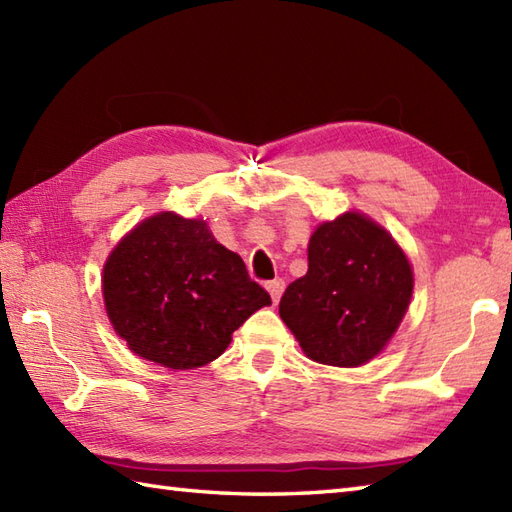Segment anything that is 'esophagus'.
Instances as JSON below:
<instances>
[{
    "mask_svg": "<svg viewBox=\"0 0 512 512\" xmlns=\"http://www.w3.org/2000/svg\"><path fill=\"white\" fill-rule=\"evenodd\" d=\"M284 288H286V284L281 279H273V281H268L266 284V290L270 292V299H273V303H277L279 299H281V292H284Z\"/></svg>",
    "mask_w": 512,
    "mask_h": 512,
    "instance_id": "34e87169",
    "label": "esophagus"
}]
</instances>
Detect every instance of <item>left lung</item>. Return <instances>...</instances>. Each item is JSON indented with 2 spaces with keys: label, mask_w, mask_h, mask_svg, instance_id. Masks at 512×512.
Returning <instances> with one entry per match:
<instances>
[{
  "label": "left lung",
  "mask_w": 512,
  "mask_h": 512,
  "mask_svg": "<svg viewBox=\"0 0 512 512\" xmlns=\"http://www.w3.org/2000/svg\"><path fill=\"white\" fill-rule=\"evenodd\" d=\"M411 295L413 268L394 235L345 211L312 231L308 273L286 288L279 317L310 361L361 367L394 339Z\"/></svg>",
  "instance_id": "left-lung-1"
}]
</instances>
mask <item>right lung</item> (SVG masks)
I'll return each mask as SVG.
<instances>
[{
  "label": "right lung",
  "mask_w": 512,
  "mask_h": 512,
  "mask_svg": "<svg viewBox=\"0 0 512 512\" xmlns=\"http://www.w3.org/2000/svg\"><path fill=\"white\" fill-rule=\"evenodd\" d=\"M114 332L145 361L182 372L222 356L250 314L270 306L242 257L202 217L160 211L138 222L103 264Z\"/></svg>",
  "instance_id": "1"
}]
</instances>
